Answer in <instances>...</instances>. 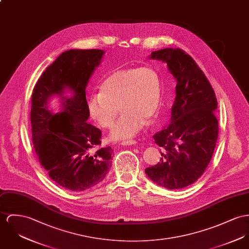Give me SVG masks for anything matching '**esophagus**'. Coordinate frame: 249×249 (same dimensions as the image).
Instances as JSON below:
<instances>
[{
    "label": "esophagus",
    "instance_id": "1",
    "mask_svg": "<svg viewBox=\"0 0 249 249\" xmlns=\"http://www.w3.org/2000/svg\"><path fill=\"white\" fill-rule=\"evenodd\" d=\"M137 142L136 141H134V140H131V139H127V140H123V141H121V144L123 145V146H131V145H135Z\"/></svg>",
    "mask_w": 249,
    "mask_h": 249
}]
</instances>
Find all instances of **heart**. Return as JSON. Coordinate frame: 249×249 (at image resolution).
I'll return each instance as SVG.
<instances>
[{"label": "heart", "instance_id": "1", "mask_svg": "<svg viewBox=\"0 0 249 249\" xmlns=\"http://www.w3.org/2000/svg\"><path fill=\"white\" fill-rule=\"evenodd\" d=\"M162 105V78L149 65L120 69L109 74L100 82L99 92L92 93L87 101L91 117L105 129L114 126L121 108L123 115L111 134L118 140L134 137L146 122L153 123Z\"/></svg>", "mask_w": 249, "mask_h": 249}]
</instances>
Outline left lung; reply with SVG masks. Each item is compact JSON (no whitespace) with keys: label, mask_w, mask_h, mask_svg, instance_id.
<instances>
[{"label":"left lung","mask_w":249,"mask_h":249,"mask_svg":"<svg viewBox=\"0 0 249 249\" xmlns=\"http://www.w3.org/2000/svg\"><path fill=\"white\" fill-rule=\"evenodd\" d=\"M151 58L167 62L176 78L171 121L153 135L160 162L145 170L157 185L179 190L193 184L211 162L218 138L217 98L209 79L184 50L165 48Z\"/></svg>","instance_id":"left-lung-1"}]
</instances>
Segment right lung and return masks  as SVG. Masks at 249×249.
<instances>
[{"label": "right lung", "mask_w": 249, "mask_h": 249, "mask_svg": "<svg viewBox=\"0 0 249 249\" xmlns=\"http://www.w3.org/2000/svg\"><path fill=\"white\" fill-rule=\"evenodd\" d=\"M104 51L72 49L61 53L38 78L32 93L30 120L38 161L60 187L82 192L95 187L112 166L111 147L101 148V131L87 123L85 88ZM68 88L73 96H63ZM62 96L64 112L47 109L50 96Z\"/></svg>", "instance_id": "1"}]
</instances>
